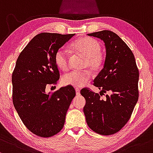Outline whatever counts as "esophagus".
<instances>
[{"instance_id":"34e87169","label":"esophagus","mask_w":153,"mask_h":153,"mask_svg":"<svg viewBox=\"0 0 153 153\" xmlns=\"http://www.w3.org/2000/svg\"><path fill=\"white\" fill-rule=\"evenodd\" d=\"M75 90H76V95H80V90H79V89L76 88V89H75Z\"/></svg>"}]
</instances>
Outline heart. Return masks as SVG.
<instances>
[{"label": "heart", "instance_id": "b5f03b06", "mask_svg": "<svg viewBox=\"0 0 153 153\" xmlns=\"http://www.w3.org/2000/svg\"><path fill=\"white\" fill-rule=\"evenodd\" d=\"M71 48L85 58L84 66H87L93 71H97L102 67L104 62V56L100 52L101 46L98 41L91 37H82L72 42ZM55 63L60 69L66 70L68 67V54L64 48H60L55 53ZM90 71H72L64 74L62 82L65 85L74 87L85 86L90 80Z\"/></svg>", "mask_w": 153, "mask_h": 153}]
</instances>
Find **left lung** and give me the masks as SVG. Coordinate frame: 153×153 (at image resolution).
<instances>
[{
    "mask_svg": "<svg viewBox=\"0 0 153 153\" xmlns=\"http://www.w3.org/2000/svg\"><path fill=\"white\" fill-rule=\"evenodd\" d=\"M105 43V60L102 69L94 79L98 93L82 89L85 98L83 111L87 125L102 135L114 134L125 126L131 117L139 97V71L135 58L118 35L109 30L87 34ZM109 91L106 99L101 95Z\"/></svg>",
    "mask_w": 153,
    "mask_h": 153,
    "instance_id": "8db88e82",
    "label": "left lung"
}]
</instances>
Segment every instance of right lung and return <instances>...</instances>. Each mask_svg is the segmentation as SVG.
Returning a JSON list of instances; mask_svg holds the SVG:
<instances>
[{
    "mask_svg": "<svg viewBox=\"0 0 153 153\" xmlns=\"http://www.w3.org/2000/svg\"><path fill=\"white\" fill-rule=\"evenodd\" d=\"M74 35L39 34L17 58L12 74L13 103L26 127L39 137H52L62 129L76 95L70 85L45 92L46 86L56 85L60 77L55 53Z\"/></svg>",
    "mask_w": 153,
    "mask_h": 153,
    "instance_id": "obj_1",
    "label": "right lung"
}]
</instances>
